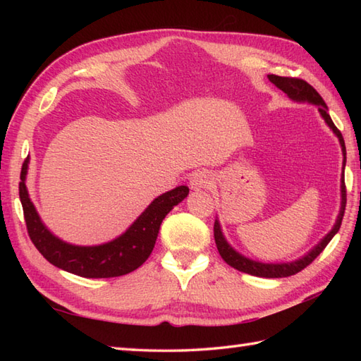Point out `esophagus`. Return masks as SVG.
<instances>
[{
  "instance_id": "34e87169",
  "label": "esophagus",
  "mask_w": 361,
  "mask_h": 361,
  "mask_svg": "<svg viewBox=\"0 0 361 361\" xmlns=\"http://www.w3.org/2000/svg\"><path fill=\"white\" fill-rule=\"evenodd\" d=\"M211 183H212V178L208 171H197L192 173V176H190L189 185L192 189H204L211 186Z\"/></svg>"
}]
</instances>
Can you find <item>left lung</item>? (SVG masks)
<instances>
[{
    "label": "left lung",
    "mask_w": 361,
    "mask_h": 361,
    "mask_svg": "<svg viewBox=\"0 0 361 361\" xmlns=\"http://www.w3.org/2000/svg\"><path fill=\"white\" fill-rule=\"evenodd\" d=\"M268 80L274 83L276 87H278L281 91H283V93H286L290 99H293V101L317 104L321 116L324 118V121L327 122V126L334 130V133L338 136L340 144L343 147V153L346 155V145H344L343 135H341L340 130L336 128V126L334 124L331 114L327 113V105L323 101V97L319 96L318 91L313 88L310 83H307L302 79H298V78H281V75H274V74L268 75ZM344 163H346V157H344ZM341 183H343V185H341L343 202H341V211H340L338 220H336V224L332 228V231L329 233L324 237V239L321 240L317 245V247L309 252L307 256H304L302 259L295 260V262H290V264L255 262V260H250L247 257L240 256L239 252H235L231 247H229L228 242L225 240L224 234H221L219 221L216 220V224H214V239H216V245H217V250L220 252L221 259H224L228 265H231L233 268H235V270H239L242 273H248V274H252V276H259V278H287V276L296 274L301 270H304L305 267H309L313 262V260H315L321 255V252H323V250L327 247V243L332 240V237L336 233H338V229L341 226L344 209H346V186H344V175H343Z\"/></svg>",
    "instance_id": "1"
}]
</instances>
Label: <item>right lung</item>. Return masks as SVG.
Here are the masks:
<instances>
[{
	"label": "right lung",
	"mask_w": 361,
	"mask_h": 361,
	"mask_svg": "<svg viewBox=\"0 0 361 361\" xmlns=\"http://www.w3.org/2000/svg\"><path fill=\"white\" fill-rule=\"evenodd\" d=\"M26 173L27 158L21 167L18 189L30 240L48 262L82 278H116L141 267L155 247L161 221L173 206L185 200L189 194L186 186L169 190L155 198L135 224L116 240L99 247H75L57 239L42 224L27 195L25 185Z\"/></svg>",
	"instance_id": "right-lung-1"
}]
</instances>
